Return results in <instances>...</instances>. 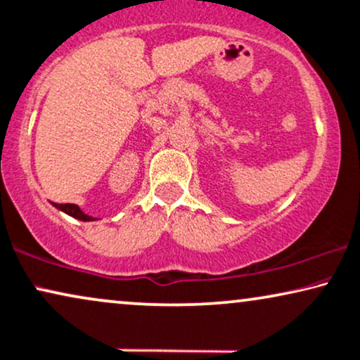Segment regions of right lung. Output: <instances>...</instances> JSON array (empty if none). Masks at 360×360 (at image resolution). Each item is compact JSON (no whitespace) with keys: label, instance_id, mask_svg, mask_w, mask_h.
<instances>
[{"label":"right lung","instance_id":"obj_1","mask_svg":"<svg viewBox=\"0 0 360 360\" xmlns=\"http://www.w3.org/2000/svg\"><path fill=\"white\" fill-rule=\"evenodd\" d=\"M54 207L61 209L63 212L70 214L71 217H76V219H79V221H94V217L84 214L78 206H76V204H54Z\"/></svg>","mask_w":360,"mask_h":360}]
</instances>
